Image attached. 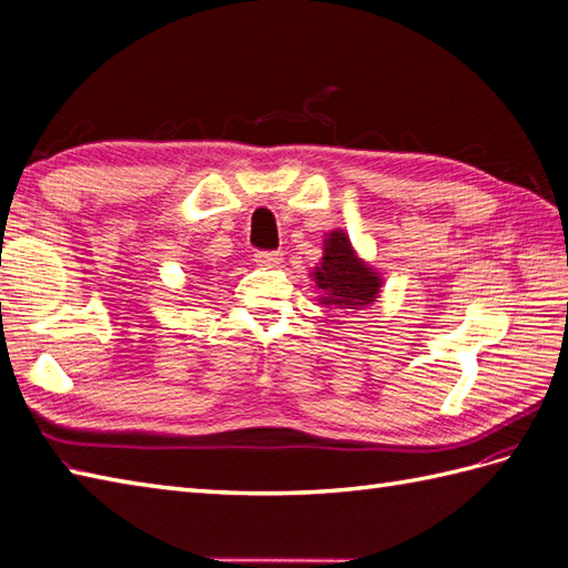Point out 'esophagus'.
Segmentation results:
<instances>
[{
  "label": "esophagus",
  "mask_w": 568,
  "mask_h": 568,
  "mask_svg": "<svg viewBox=\"0 0 568 568\" xmlns=\"http://www.w3.org/2000/svg\"><path fill=\"white\" fill-rule=\"evenodd\" d=\"M281 251H256L253 253V261H256L258 265H263V268H273V265L281 263Z\"/></svg>",
  "instance_id": "esophagus-1"
}]
</instances>
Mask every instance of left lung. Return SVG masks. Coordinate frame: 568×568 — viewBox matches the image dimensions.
Instances as JSON below:
<instances>
[{"instance_id": "obj_1", "label": "left lung", "mask_w": 568, "mask_h": 568, "mask_svg": "<svg viewBox=\"0 0 568 568\" xmlns=\"http://www.w3.org/2000/svg\"><path fill=\"white\" fill-rule=\"evenodd\" d=\"M317 287L324 291L322 303L334 307H364L376 303L381 291V277L373 273L348 244V236L332 232L324 241V256L315 271Z\"/></svg>"}]
</instances>
